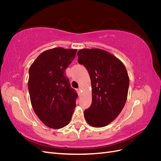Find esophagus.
I'll list each match as a JSON object with an SVG mask.
<instances>
[{
    "label": "esophagus",
    "instance_id": "obj_1",
    "mask_svg": "<svg viewBox=\"0 0 161 161\" xmlns=\"http://www.w3.org/2000/svg\"><path fill=\"white\" fill-rule=\"evenodd\" d=\"M77 92H78V93L79 94H80V92H81V89L80 88H79L77 89Z\"/></svg>",
    "mask_w": 161,
    "mask_h": 161
}]
</instances>
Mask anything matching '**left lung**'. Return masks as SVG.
I'll list each match as a JSON object with an SVG mask.
<instances>
[{"mask_svg": "<svg viewBox=\"0 0 161 161\" xmlns=\"http://www.w3.org/2000/svg\"><path fill=\"white\" fill-rule=\"evenodd\" d=\"M77 55L91 80L92 103L85 111V119L94 127H103L125 105L130 83L127 70L119 60L103 50L82 49Z\"/></svg>", "mask_w": 161, "mask_h": 161, "instance_id": "8db88e82", "label": "left lung"}]
</instances>
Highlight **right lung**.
Here are the masks:
<instances>
[{"mask_svg":"<svg viewBox=\"0 0 161 161\" xmlns=\"http://www.w3.org/2000/svg\"><path fill=\"white\" fill-rule=\"evenodd\" d=\"M77 50L55 47L42 52L29 70L28 89L33 109L47 127L62 128L69 124L78 95L65 70Z\"/></svg>","mask_w":161,"mask_h":161,"instance_id":"obj_1","label":"right lung"}]
</instances>
